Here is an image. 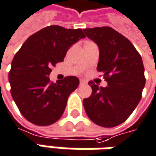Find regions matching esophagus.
<instances>
[{
  "instance_id": "esophagus-1",
  "label": "esophagus",
  "mask_w": 156,
  "mask_h": 156,
  "mask_svg": "<svg viewBox=\"0 0 156 156\" xmlns=\"http://www.w3.org/2000/svg\"><path fill=\"white\" fill-rule=\"evenodd\" d=\"M79 84L80 85H84V84H87V81L86 80H84V79H80L79 80Z\"/></svg>"
}]
</instances>
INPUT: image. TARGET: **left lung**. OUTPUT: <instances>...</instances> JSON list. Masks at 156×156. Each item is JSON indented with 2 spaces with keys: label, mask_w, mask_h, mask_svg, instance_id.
Here are the masks:
<instances>
[{
  "label": "left lung",
  "mask_w": 156,
  "mask_h": 156,
  "mask_svg": "<svg viewBox=\"0 0 156 156\" xmlns=\"http://www.w3.org/2000/svg\"><path fill=\"white\" fill-rule=\"evenodd\" d=\"M100 49L97 71L103 73L107 87L89 84L92 94L83 103L89 118L99 126L113 127L129 117L142 97L145 85L142 57L126 37L111 27L84 29Z\"/></svg>",
  "instance_id": "obj_1"
}]
</instances>
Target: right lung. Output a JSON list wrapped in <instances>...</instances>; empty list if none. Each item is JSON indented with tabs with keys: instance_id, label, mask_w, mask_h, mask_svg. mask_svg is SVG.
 <instances>
[{
	"instance_id": "add662e5",
	"label": "right lung",
	"mask_w": 156,
	"mask_h": 156,
	"mask_svg": "<svg viewBox=\"0 0 156 156\" xmlns=\"http://www.w3.org/2000/svg\"><path fill=\"white\" fill-rule=\"evenodd\" d=\"M85 37L81 29L51 25L29 36L16 53L8 78L12 96L25 119L48 126L62 116L79 80L67 76L55 83L48 76L52 67L63 62L71 45Z\"/></svg>"
}]
</instances>
